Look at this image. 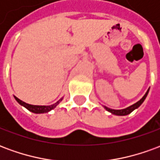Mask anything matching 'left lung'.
<instances>
[{
	"instance_id": "left-lung-1",
	"label": "left lung",
	"mask_w": 160,
	"mask_h": 160,
	"mask_svg": "<svg viewBox=\"0 0 160 160\" xmlns=\"http://www.w3.org/2000/svg\"><path fill=\"white\" fill-rule=\"evenodd\" d=\"M148 92H149V89H148V92H146V94H145L144 96H143V98H141V100L138 101L137 103H135V104H134L133 105H131V106H129V107L126 108V109H123V110H112V109H110V108L105 107V106H104V108L106 109V111H110V112H111V113H112V114L117 115V116H126V115H128L129 113H131V112L134 111V110L137 109V108L139 107V106H140V105H141L142 103H143V101L145 100L146 97L148 96Z\"/></svg>"
}]
</instances>
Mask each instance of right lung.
I'll return each mask as SVG.
<instances>
[{
	"mask_svg": "<svg viewBox=\"0 0 160 160\" xmlns=\"http://www.w3.org/2000/svg\"><path fill=\"white\" fill-rule=\"evenodd\" d=\"M14 98H15V99L17 100V102H18L19 104L23 105V106H24V107H26L28 111H32V112H33V113H44V112H48V111H51L52 109H54V108L56 107V105L59 104L60 101L62 100V99H60L58 102H56V104L45 106V105H32V104H26V103H25V102H23L22 100L19 99L18 98H16V97Z\"/></svg>",
	"mask_w": 160,
	"mask_h": 160,
	"instance_id": "obj_1",
	"label": "right lung"
}]
</instances>
